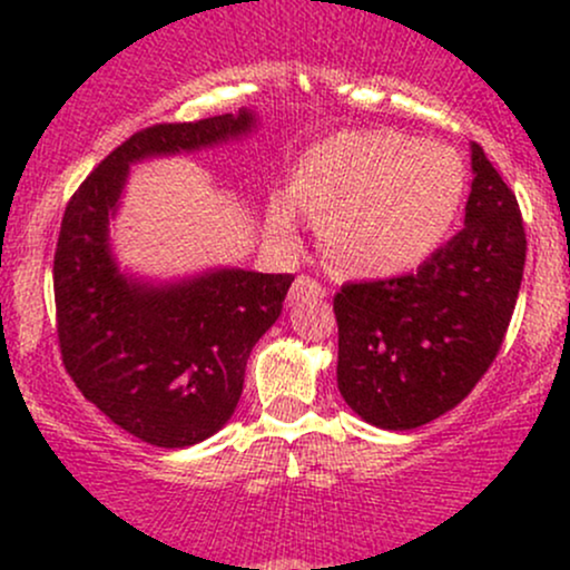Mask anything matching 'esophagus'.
<instances>
[{"instance_id":"obj_1","label":"esophagus","mask_w":570,"mask_h":570,"mask_svg":"<svg viewBox=\"0 0 570 570\" xmlns=\"http://www.w3.org/2000/svg\"><path fill=\"white\" fill-rule=\"evenodd\" d=\"M322 297H326V289L311 276H299L289 289V303H303V299H322Z\"/></svg>"}]
</instances>
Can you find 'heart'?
<instances>
[{
  "label": "heart",
  "mask_w": 570,
  "mask_h": 570,
  "mask_svg": "<svg viewBox=\"0 0 570 570\" xmlns=\"http://www.w3.org/2000/svg\"><path fill=\"white\" fill-rule=\"evenodd\" d=\"M466 168L450 147L396 130H345L311 147L292 193L271 200V230L294 240L297 208L318 219L322 252L353 278H394L423 265L453 227Z\"/></svg>",
  "instance_id": "obj_1"
}]
</instances>
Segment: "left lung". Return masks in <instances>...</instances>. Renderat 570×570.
<instances>
[{"label": "left lung", "mask_w": 570, "mask_h": 570, "mask_svg": "<svg viewBox=\"0 0 570 570\" xmlns=\"http://www.w3.org/2000/svg\"><path fill=\"white\" fill-rule=\"evenodd\" d=\"M472 174L463 230L415 273L337 292V389L370 426L410 431L453 410L507 335L525 227L480 144H472Z\"/></svg>", "instance_id": "1"}]
</instances>
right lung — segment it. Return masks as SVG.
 Returning <instances> with one entry per match:
<instances>
[{"label":"right lung","instance_id":"add662e5","mask_svg":"<svg viewBox=\"0 0 570 570\" xmlns=\"http://www.w3.org/2000/svg\"><path fill=\"white\" fill-rule=\"evenodd\" d=\"M259 115H217L144 128L71 195L56 246L53 289L63 367L109 421L155 448H189L230 421L248 353L278 322L292 276L208 267L144 278L120 267L109 225L130 166L240 141Z\"/></svg>","mask_w":570,"mask_h":570}]
</instances>
